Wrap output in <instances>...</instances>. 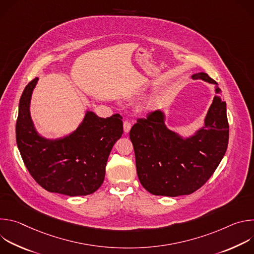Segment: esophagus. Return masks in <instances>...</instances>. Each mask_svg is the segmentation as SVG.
I'll return each mask as SVG.
<instances>
[{
	"mask_svg": "<svg viewBox=\"0 0 254 254\" xmlns=\"http://www.w3.org/2000/svg\"><path fill=\"white\" fill-rule=\"evenodd\" d=\"M130 128H131L130 123H129V122H125V123H124V130H125V132L127 133V132L130 130Z\"/></svg>",
	"mask_w": 254,
	"mask_h": 254,
	"instance_id": "esophagus-1",
	"label": "esophagus"
}]
</instances>
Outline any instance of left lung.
<instances>
[{"mask_svg":"<svg viewBox=\"0 0 254 254\" xmlns=\"http://www.w3.org/2000/svg\"><path fill=\"white\" fill-rule=\"evenodd\" d=\"M214 84L215 96L203 125L190 135L170 129L164 111L137 120L129 131L140 184L157 196L189 195L213 175L223 159L229 139L226 102L221 89L207 73L191 76Z\"/></svg>","mask_w":254,"mask_h":254,"instance_id":"8db88e82","label":"left lung"}]
</instances>
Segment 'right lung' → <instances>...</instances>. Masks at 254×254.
I'll use <instances>...</instances> for the list:
<instances>
[{"instance_id": "right-lung-1", "label": "right lung", "mask_w": 254, "mask_h": 254, "mask_svg": "<svg viewBox=\"0 0 254 254\" xmlns=\"http://www.w3.org/2000/svg\"><path fill=\"white\" fill-rule=\"evenodd\" d=\"M39 78L25 87L19 102L16 140L31 176L52 193L70 197L94 193L103 183L108 156L121 138L123 118L102 119L87 111L73 131L48 138L36 128L31 117L32 93Z\"/></svg>"}]
</instances>
